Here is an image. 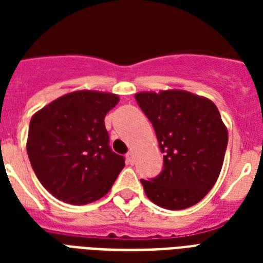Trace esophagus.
<instances>
[{"mask_svg":"<svg viewBox=\"0 0 263 263\" xmlns=\"http://www.w3.org/2000/svg\"><path fill=\"white\" fill-rule=\"evenodd\" d=\"M127 162H128V164H134V153H132V152H129V153H128V154H127Z\"/></svg>","mask_w":263,"mask_h":263,"instance_id":"34e87169","label":"esophagus"}]
</instances>
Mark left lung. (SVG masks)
Wrapping results in <instances>:
<instances>
[{
  "mask_svg": "<svg viewBox=\"0 0 263 263\" xmlns=\"http://www.w3.org/2000/svg\"><path fill=\"white\" fill-rule=\"evenodd\" d=\"M135 98L152 121L164 169L140 180L153 203L168 210L191 208L216 184L224 164L228 129L213 101L184 90L140 91Z\"/></svg>",
  "mask_w": 263,
  "mask_h": 263,
  "instance_id": "8db88e82",
  "label": "left lung"
}]
</instances>
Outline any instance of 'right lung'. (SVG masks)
Here are the masks:
<instances>
[{
    "label": "right lung",
    "mask_w": 263,
    "mask_h": 263,
    "mask_svg": "<svg viewBox=\"0 0 263 263\" xmlns=\"http://www.w3.org/2000/svg\"><path fill=\"white\" fill-rule=\"evenodd\" d=\"M119 101L111 92L72 91L31 117L27 154L39 181L57 199L79 206L109 192L125 165L109 147L103 121Z\"/></svg>",
    "instance_id": "right-lung-1"
}]
</instances>
